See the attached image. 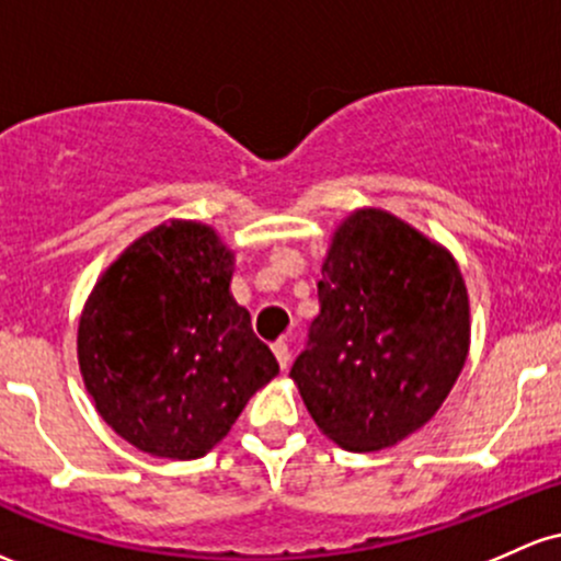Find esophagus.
<instances>
[{
  "label": "esophagus",
  "instance_id": "obj_1",
  "mask_svg": "<svg viewBox=\"0 0 561 561\" xmlns=\"http://www.w3.org/2000/svg\"><path fill=\"white\" fill-rule=\"evenodd\" d=\"M271 351H274V356H276V362H279L282 370H287V367H290V346H287L285 341H276L274 346H271Z\"/></svg>",
  "mask_w": 561,
  "mask_h": 561
}]
</instances>
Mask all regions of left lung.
I'll list each match as a JSON object with an SVG mask.
<instances>
[{
    "label": "left lung",
    "mask_w": 561,
    "mask_h": 561,
    "mask_svg": "<svg viewBox=\"0 0 561 561\" xmlns=\"http://www.w3.org/2000/svg\"><path fill=\"white\" fill-rule=\"evenodd\" d=\"M319 306L290 370L319 431L375 453L426 426L471 346L453 252L389 210L359 207L332 231Z\"/></svg>",
    "instance_id": "1"
}]
</instances>
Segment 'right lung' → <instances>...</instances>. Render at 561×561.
<instances>
[{"instance_id":"1","label":"right lung","mask_w":561,"mask_h":561,"mask_svg":"<svg viewBox=\"0 0 561 561\" xmlns=\"http://www.w3.org/2000/svg\"><path fill=\"white\" fill-rule=\"evenodd\" d=\"M231 276L233 250L213 226L172 218L127 244L84 300V389L140 453L202 458L279 373Z\"/></svg>"}]
</instances>
